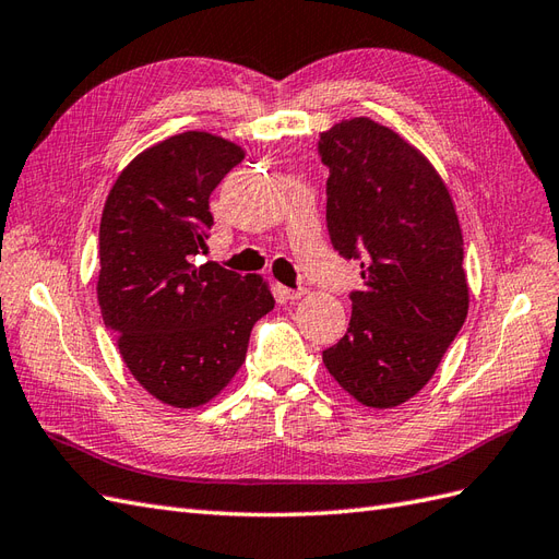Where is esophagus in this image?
<instances>
[{
	"mask_svg": "<svg viewBox=\"0 0 559 559\" xmlns=\"http://www.w3.org/2000/svg\"><path fill=\"white\" fill-rule=\"evenodd\" d=\"M278 295H281L283 299H288V302H297L299 297L307 295V290H305V288H297V290H293V288H278Z\"/></svg>",
	"mask_w": 559,
	"mask_h": 559,
	"instance_id": "1",
	"label": "esophagus"
}]
</instances>
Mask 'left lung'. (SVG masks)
<instances>
[{"mask_svg": "<svg viewBox=\"0 0 559 559\" xmlns=\"http://www.w3.org/2000/svg\"><path fill=\"white\" fill-rule=\"evenodd\" d=\"M333 248L361 257L345 337L328 373L368 408H394L432 380L467 319L463 231L435 165L390 127L340 120L321 132Z\"/></svg>", "mask_w": 559, "mask_h": 559, "instance_id": "left-lung-1", "label": "left lung"}]
</instances>
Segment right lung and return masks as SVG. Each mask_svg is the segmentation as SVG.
<instances>
[{"mask_svg": "<svg viewBox=\"0 0 559 559\" xmlns=\"http://www.w3.org/2000/svg\"><path fill=\"white\" fill-rule=\"evenodd\" d=\"M242 157L224 136L175 134L141 151L106 198L98 307L124 366L167 406L212 402L246 361L252 325L276 305L262 276L198 264L210 193Z\"/></svg>", "mask_w": 559, "mask_h": 559, "instance_id": "1", "label": "right lung"}]
</instances>
